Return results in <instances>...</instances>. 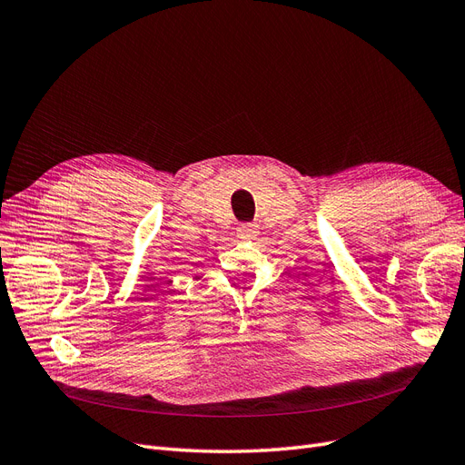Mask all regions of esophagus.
I'll use <instances>...</instances> for the list:
<instances>
[{"label":"esophagus","mask_w":465,"mask_h":465,"mask_svg":"<svg viewBox=\"0 0 465 465\" xmlns=\"http://www.w3.org/2000/svg\"><path fill=\"white\" fill-rule=\"evenodd\" d=\"M256 233H259V232H256V226H254V223H251V222L249 223H242V226L237 228V237L242 239V242H249V239H254Z\"/></svg>","instance_id":"obj_1"}]
</instances>
